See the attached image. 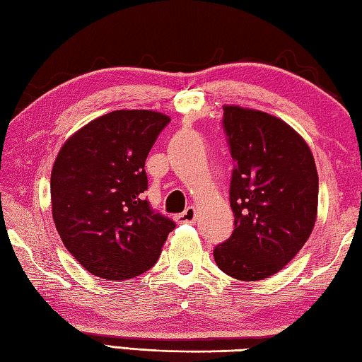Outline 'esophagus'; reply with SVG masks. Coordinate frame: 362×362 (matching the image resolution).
Segmentation results:
<instances>
[{
	"label": "esophagus",
	"mask_w": 362,
	"mask_h": 362,
	"mask_svg": "<svg viewBox=\"0 0 362 362\" xmlns=\"http://www.w3.org/2000/svg\"><path fill=\"white\" fill-rule=\"evenodd\" d=\"M197 219V209L194 206H189L184 213L178 216V222H186V223H192Z\"/></svg>",
	"instance_id": "esophagus-1"
}]
</instances>
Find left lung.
Returning <instances> with one entry per match:
<instances>
[{"instance_id": "8db88e82", "label": "left lung", "mask_w": 362, "mask_h": 362, "mask_svg": "<svg viewBox=\"0 0 362 362\" xmlns=\"http://www.w3.org/2000/svg\"><path fill=\"white\" fill-rule=\"evenodd\" d=\"M223 127L236 163L230 184L235 230L216 245L214 260L238 281H263L295 258L315 227V160L301 135L274 115L223 105Z\"/></svg>"}]
</instances>
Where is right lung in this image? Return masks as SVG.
Masks as SVG:
<instances>
[{"mask_svg":"<svg viewBox=\"0 0 362 362\" xmlns=\"http://www.w3.org/2000/svg\"><path fill=\"white\" fill-rule=\"evenodd\" d=\"M170 117L115 110L74 132L61 146L50 178L52 216L64 247L107 281L153 268L173 221L151 211L145 160Z\"/></svg>","mask_w":362,"mask_h":362,"instance_id":"right-lung-1","label":"right lung"}]
</instances>
